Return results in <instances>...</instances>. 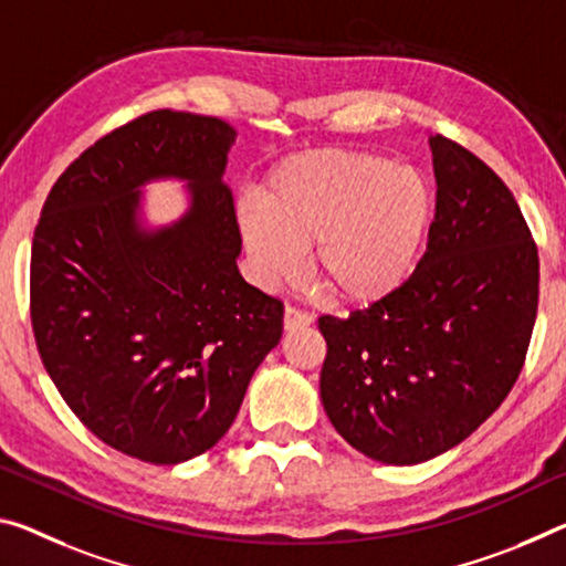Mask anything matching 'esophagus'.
I'll return each mask as SVG.
<instances>
[{
  "label": "esophagus",
  "mask_w": 566,
  "mask_h": 566,
  "mask_svg": "<svg viewBox=\"0 0 566 566\" xmlns=\"http://www.w3.org/2000/svg\"><path fill=\"white\" fill-rule=\"evenodd\" d=\"M312 317L307 315V312H302L297 307H286L284 310V329L286 332H297V329H304L310 327Z\"/></svg>",
  "instance_id": "34e87169"
}]
</instances>
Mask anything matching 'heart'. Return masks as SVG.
<instances>
[{
    "instance_id": "obj_1",
    "label": "heart",
    "mask_w": 566,
    "mask_h": 566,
    "mask_svg": "<svg viewBox=\"0 0 566 566\" xmlns=\"http://www.w3.org/2000/svg\"><path fill=\"white\" fill-rule=\"evenodd\" d=\"M430 213L433 193L418 168L319 148L280 160L237 221L259 282L294 280L300 249L310 247L319 290L335 304L370 307L408 282Z\"/></svg>"
}]
</instances>
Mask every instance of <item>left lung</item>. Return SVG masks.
<instances>
[{"instance_id": "1", "label": "left lung", "mask_w": 566, "mask_h": 566, "mask_svg": "<svg viewBox=\"0 0 566 566\" xmlns=\"http://www.w3.org/2000/svg\"><path fill=\"white\" fill-rule=\"evenodd\" d=\"M436 217L408 282L347 317L322 315L319 396L367 459L412 465L465 441L514 388L539 307V251L506 184L430 138Z\"/></svg>"}]
</instances>
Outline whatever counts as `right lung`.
Returning <instances> with one entry per match:
<instances>
[{"label":"right lung","mask_w":566,"mask_h":566,"mask_svg":"<svg viewBox=\"0 0 566 566\" xmlns=\"http://www.w3.org/2000/svg\"><path fill=\"white\" fill-rule=\"evenodd\" d=\"M234 136L211 115H138L65 168L34 229L30 315L44 370L87 430L146 463L217 446L282 339L284 304L237 269L221 178ZM158 175L188 177L195 203L146 235L137 186Z\"/></svg>","instance_id":"add662e5"}]
</instances>
